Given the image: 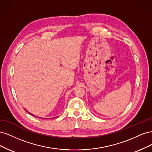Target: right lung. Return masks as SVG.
Wrapping results in <instances>:
<instances>
[{
  "label": "right lung",
  "mask_w": 152,
  "mask_h": 152,
  "mask_svg": "<svg viewBox=\"0 0 152 152\" xmlns=\"http://www.w3.org/2000/svg\"><path fill=\"white\" fill-rule=\"evenodd\" d=\"M28 113H29V112H28ZM30 113V114H31V115H34L33 114H31V113Z\"/></svg>",
  "instance_id": "1"
}]
</instances>
